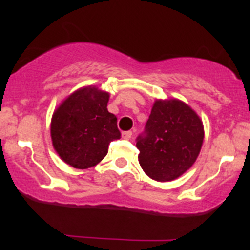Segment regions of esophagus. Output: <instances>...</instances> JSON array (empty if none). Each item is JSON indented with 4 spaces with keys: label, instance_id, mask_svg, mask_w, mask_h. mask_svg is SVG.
I'll return each instance as SVG.
<instances>
[{
    "label": "esophagus",
    "instance_id": "esophagus-1",
    "mask_svg": "<svg viewBox=\"0 0 250 250\" xmlns=\"http://www.w3.org/2000/svg\"><path fill=\"white\" fill-rule=\"evenodd\" d=\"M131 135H133V133H131V131H123V133H122V139H125V140L131 139Z\"/></svg>",
    "mask_w": 250,
    "mask_h": 250
}]
</instances>
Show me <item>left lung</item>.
I'll return each mask as SVG.
<instances>
[{"mask_svg": "<svg viewBox=\"0 0 250 250\" xmlns=\"http://www.w3.org/2000/svg\"><path fill=\"white\" fill-rule=\"evenodd\" d=\"M205 139L202 120L179 99L156 100L146 125V136H139V162L150 179L173 181L196 161Z\"/></svg>", "mask_w": 250, "mask_h": 250, "instance_id": "8db88e82", "label": "left lung"}]
</instances>
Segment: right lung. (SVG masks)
I'll list each match as a JSON object with an SVG mask.
<instances>
[{
	"label": "right lung",
	"mask_w": 250,
	"mask_h": 250,
	"mask_svg": "<svg viewBox=\"0 0 250 250\" xmlns=\"http://www.w3.org/2000/svg\"><path fill=\"white\" fill-rule=\"evenodd\" d=\"M108 91L85 85L54 110L51 142L63 162L76 169L94 167L104 159L109 143L120 139L117 119L108 111Z\"/></svg>",
	"instance_id": "add662e5"
}]
</instances>
